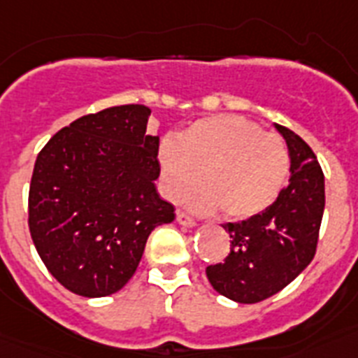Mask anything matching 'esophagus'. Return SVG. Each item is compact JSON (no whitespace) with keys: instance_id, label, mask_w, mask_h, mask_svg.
Wrapping results in <instances>:
<instances>
[{"instance_id":"34e87169","label":"esophagus","mask_w":358,"mask_h":358,"mask_svg":"<svg viewBox=\"0 0 358 358\" xmlns=\"http://www.w3.org/2000/svg\"><path fill=\"white\" fill-rule=\"evenodd\" d=\"M177 222L181 224L185 227H194L195 226V220L189 215H186L185 211H177Z\"/></svg>"}]
</instances>
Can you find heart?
<instances>
[{"label": "heart", "mask_w": 358, "mask_h": 358, "mask_svg": "<svg viewBox=\"0 0 358 358\" xmlns=\"http://www.w3.org/2000/svg\"><path fill=\"white\" fill-rule=\"evenodd\" d=\"M161 189L199 213L222 208L233 220L264 213L289 181L292 159L285 140L264 132L258 123L236 115H217L194 122L181 140L164 138L157 148Z\"/></svg>", "instance_id": "heart-1"}]
</instances>
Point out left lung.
I'll return each mask as SVG.
<instances>
[{
    "label": "left lung",
    "mask_w": 358,
    "mask_h": 358,
    "mask_svg": "<svg viewBox=\"0 0 358 358\" xmlns=\"http://www.w3.org/2000/svg\"><path fill=\"white\" fill-rule=\"evenodd\" d=\"M292 159L290 182L264 213L222 224L231 238L222 264L206 267L218 294L236 303H258L285 289L314 260L324 211V176L312 148L274 123Z\"/></svg>",
    "instance_id": "8db88e82"
}]
</instances>
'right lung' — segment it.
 <instances>
[{
    "label": "right lung",
    "instance_id": "1",
    "mask_svg": "<svg viewBox=\"0 0 358 358\" xmlns=\"http://www.w3.org/2000/svg\"><path fill=\"white\" fill-rule=\"evenodd\" d=\"M148 116L140 103L82 116L37 156L28 227L50 274L73 294L118 292L154 227L176 218L154 185L159 136L147 134Z\"/></svg>",
    "mask_w": 358,
    "mask_h": 358
}]
</instances>
